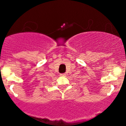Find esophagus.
Here are the masks:
<instances>
[{
	"label": "esophagus",
	"instance_id": "1",
	"mask_svg": "<svg viewBox=\"0 0 126 126\" xmlns=\"http://www.w3.org/2000/svg\"><path fill=\"white\" fill-rule=\"evenodd\" d=\"M60 76H65L66 74H61Z\"/></svg>",
	"mask_w": 126,
	"mask_h": 126
}]
</instances>
